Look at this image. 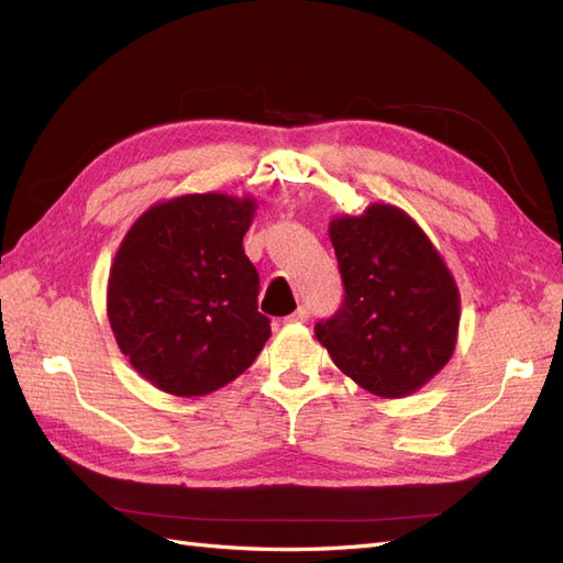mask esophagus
I'll return each instance as SVG.
<instances>
[{
	"mask_svg": "<svg viewBox=\"0 0 563 563\" xmlns=\"http://www.w3.org/2000/svg\"><path fill=\"white\" fill-rule=\"evenodd\" d=\"M308 319H310V308H308V305H300V308L294 314L286 317L288 323H302V321H308Z\"/></svg>",
	"mask_w": 563,
	"mask_h": 563,
	"instance_id": "obj_1",
	"label": "esophagus"
}]
</instances>
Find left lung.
I'll use <instances>...</instances> for the list:
<instances>
[{
	"label": "left lung",
	"mask_w": 563,
	"mask_h": 563,
	"mask_svg": "<svg viewBox=\"0 0 563 563\" xmlns=\"http://www.w3.org/2000/svg\"><path fill=\"white\" fill-rule=\"evenodd\" d=\"M329 236L345 298L331 319L317 321V340L371 395H411L455 350L453 275L416 220L389 203L333 218Z\"/></svg>",
	"instance_id": "1"
}]
</instances>
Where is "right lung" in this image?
<instances>
[{"label":"right lung","mask_w":563,"mask_h":563,"mask_svg":"<svg viewBox=\"0 0 563 563\" xmlns=\"http://www.w3.org/2000/svg\"><path fill=\"white\" fill-rule=\"evenodd\" d=\"M255 199L183 195L150 207L110 267L108 319L131 366L162 391L201 397L232 383L269 338L244 253Z\"/></svg>","instance_id":"1"}]
</instances>
